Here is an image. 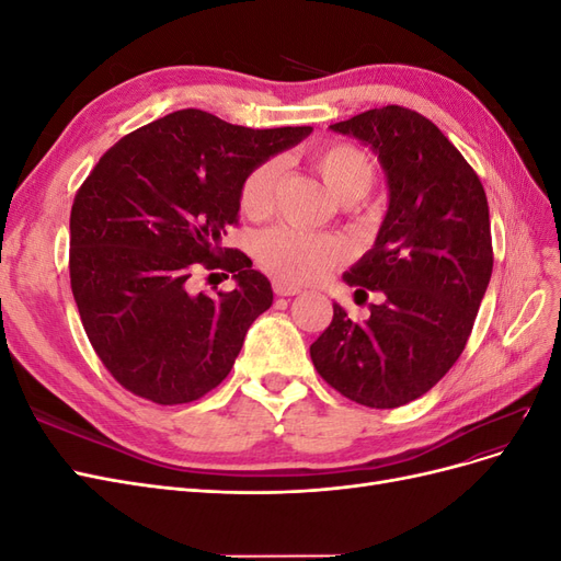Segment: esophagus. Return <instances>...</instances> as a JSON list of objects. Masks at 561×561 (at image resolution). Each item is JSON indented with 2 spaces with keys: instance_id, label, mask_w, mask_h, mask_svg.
Here are the masks:
<instances>
[{
  "instance_id": "1",
  "label": "esophagus",
  "mask_w": 561,
  "mask_h": 561,
  "mask_svg": "<svg viewBox=\"0 0 561 561\" xmlns=\"http://www.w3.org/2000/svg\"><path fill=\"white\" fill-rule=\"evenodd\" d=\"M274 293H276L278 297H295V295L301 293V287H299V285H293V283L276 280V283H274Z\"/></svg>"
}]
</instances>
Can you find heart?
I'll return each mask as SVG.
<instances>
[{"mask_svg":"<svg viewBox=\"0 0 561 561\" xmlns=\"http://www.w3.org/2000/svg\"><path fill=\"white\" fill-rule=\"evenodd\" d=\"M313 168L325 190L339 201L363 198L377 180L375 161L365 149L351 142H330L313 151ZM280 175L276 159L260 161L250 168L241 184V210L260 219L274 206V192ZM252 252L257 262L283 283H311L325 276L344 257L339 241L330 236L301 231L287 225L260 231L252 241Z\"/></svg>","mask_w":561,"mask_h":561,"instance_id":"b5f03b06","label":"heart"}]
</instances>
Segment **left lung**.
<instances>
[{"instance_id": "8db88e82", "label": "left lung", "mask_w": 561, "mask_h": 561, "mask_svg": "<svg viewBox=\"0 0 561 561\" xmlns=\"http://www.w3.org/2000/svg\"><path fill=\"white\" fill-rule=\"evenodd\" d=\"M379 154L388 213L344 280L379 293L369 318L334 316L316 342L318 375L344 398L393 410L421 398L463 353L494 268L484 186L431 118L400 105L330 126Z\"/></svg>"}]
</instances>
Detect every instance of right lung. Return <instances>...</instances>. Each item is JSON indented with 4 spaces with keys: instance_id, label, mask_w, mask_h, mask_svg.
I'll return each mask as SVG.
<instances>
[{
    "instance_id": "right-lung-1",
    "label": "right lung",
    "mask_w": 561,
    "mask_h": 561,
    "mask_svg": "<svg viewBox=\"0 0 561 561\" xmlns=\"http://www.w3.org/2000/svg\"><path fill=\"white\" fill-rule=\"evenodd\" d=\"M309 133L178 110L128 133L83 180L70 215L72 295L98 358L133 396L184 404L227 379L274 290L222 239L239 225L250 168ZM203 267L227 270L237 287L194 294Z\"/></svg>"
}]
</instances>
